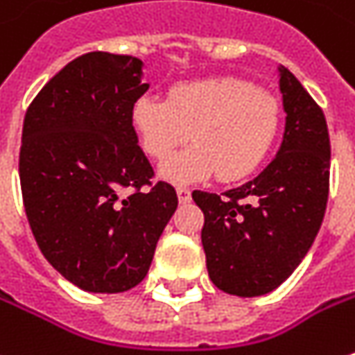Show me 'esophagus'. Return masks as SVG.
Wrapping results in <instances>:
<instances>
[{
    "mask_svg": "<svg viewBox=\"0 0 355 355\" xmlns=\"http://www.w3.org/2000/svg\"><path fill=\"white\" fill-rule=\"evenodd\" d=\"M177 194H178V202H180V205H187V202L191 200V191H189V189H184V187H178Z\"/></svg>",
    "mask_w": 355,
    "mask_h": 355,
    "instance_id": "34e87169",
    "label": "esophagus"
}]
</instances>
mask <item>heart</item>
<instances>
[{"instance_id":"heart-1","label":"heart","mask_w":355,"mask_h":355,"mask_svg":"<svg viewBox=\"0 0 355 355\" xmlns=\"http://www.w3.org/2000/svg\"><path fill=\"white\" fill-rule=\"evenodd\" d=\"M276 97L239 77L182 81L166 101L143 95L131 123L148 159L164 162L191 135L194 145L162 166V177L187 184L214 173L224 182L250 177L266 161L280 131Z\"/></svg>"}]
</instances>
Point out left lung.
I'll list each match as a JSON object with an SVG mask.
<instances>
[{
    "label": "left lung",
    "mask_w": 355,
    "mask_h": 355,
    "mask_svg": "<svg viewBox=\"0 0 355 355\" xmlns=\"http://www.w3.org/2000/svg\"><path fill=\"white\" fill-rule=\"evenodd\" d=\"M286 131L276 159L250 182L220 194L194 191L210 280L252 298L284 282L310 250L330 191V135L322 107L280 67Z\"/></svg>",
    "instance_id": "left-lung-1"
}]
</instances>
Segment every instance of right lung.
<instances>
[{"instance_id":"add662e5","label":"right lung","mask_w":355,"mask_h":355,"mask_svg":"<svg viewBox=\"0 0 355 355\" xmlns=\"http://www.w3.org/2000/svg\"><path fill=\"white\" fill-rule=\"evenodd\" d=\"M141 59L91 51L51 77L27 107L19 180L39 250L87 292L116 294L147 276L177 191L132 129L147 93Z\"/></svg>"}]
</instances>
